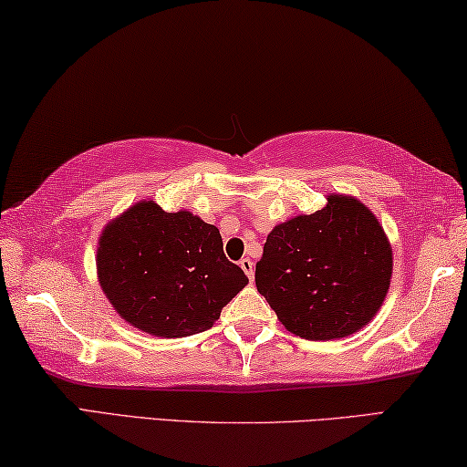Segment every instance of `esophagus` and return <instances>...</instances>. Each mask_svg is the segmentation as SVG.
I'll return each mask as SVG.
<instances>
[{
  "label": "esophagus",
  "instance_id": "34e87169",
  "mask_svg": "<svg viewBox=\"0 0 467 467\" xmlns=\"http://www.w3.org/2000/svg\"><path fill=\"white\" fill-rule=\"evenodd\" d=\"M240 266H242V271L248 275L250 281L254 279V263H252L250 258H242V260H240Z\"/></svg>",
  "mask_w": 467,
  "mask_h": 467
}]
</instances>
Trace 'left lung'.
I'll return each mask as SVG.
<instances>
[{
    "label": "left lung",
    "mask_w": 467,
    "mask_h": 467,
    "mask_svg": "<svg viewBox=\"0 0 467 467\" xmlns=\"http://www.w3.org/2000/svg\"><path fill=\"white\" fill-rule=\"evenodd\" d=\"M391 265L373 213L350 196L330 194L324 209L268 234L256 287L289 332L307 340L345 338L378 314Z\"/></svg>",
    "instance_id": "1"
}]
</instances>
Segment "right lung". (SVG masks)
<instances>
[{
  "label": "right lung",
  "instance_id": "add662e5",
  "mask_svg": "<svg viewBox=\"0 0 467 467\" xmlns=\"http://www.w3.org/2000/svg\"><path fill=\"white\" fill-rule=\"evenodd\" d=\"M96 265L120 317L161 338L209 330L248 283L225 258L215 225L188 211L166 213L151 201L106 225Z\"/></svg>",
  "mask_w": 467,
  "mask_h": 467
}]
</instances>
